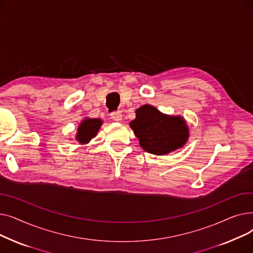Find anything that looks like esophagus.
<instances>
[{
	"label": "esophagus",
	"instance_id": "esophagus-1",
	"mask_svg": "<svg viewBox=\"0 0 253 253\" xmlns=\"http://www.w3.org/2000/svg\"><path fill=\"white\" fill-rule=\"evenodd\" d=\"M111 116H112V119L116 122H121L122 121V113L121 112H115Z\"/></svg>",
	"mask_w": 253,
	"mask_h": 253
}]
</instances>
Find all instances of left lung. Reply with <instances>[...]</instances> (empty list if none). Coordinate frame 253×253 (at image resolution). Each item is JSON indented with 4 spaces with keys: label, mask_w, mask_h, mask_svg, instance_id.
Instances as JSON below:
<instances>
[{
    "label": "left lung",
    "mask_w": 253,
    "mask_h": 253,
    "mask_svg": "<svg viewBox=\"0 0 253 253\" xmlns=\"http://www.w3.org/2000/svg\"><path fill=\"white\" fill-rule=\"evenodd\" d=\"M129 126L145 152L164 156L181 149L190 137V129L181 116L166 115L150 104L135 111Z\"/></svg>",
    "instance_id": "obj_1"
}]
</instances>
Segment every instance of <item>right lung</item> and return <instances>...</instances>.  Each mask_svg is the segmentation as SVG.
Here are the masks:
<instances>
[{
  "mask_svg": "<svg viewBox=\"0 0 253 253\" xmlns=\"http://www.w3.org/2000/svg\"><path fill=\"white\" fill-rule=\"evenodd\" d=\"M102 123L103 121L101 119H91L86 117L78 126L76 133L77 141H79L80 144L89 143L92 138L97 135Z\"/></svg>",
  "mask_w": 253,
  "mask_h": 253,
  "instance_id": "1",
  "label": "right lung"
}]
</instances>
